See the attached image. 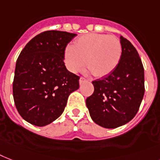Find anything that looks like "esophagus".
I'll return each mask as SVG.
<instances>
[{
	"label": "esophagus",
	"mask_w": 160,
	"mask_h": 160,
	"mask_svg": "<svg viewBox=\"0 0 160 160\" xmlns=\"http://www.w3.org/2000/svg\"><path fill=\"white\" fill-rule=\"evenodd\" d=\"M87 81H88V80H87L86 79H84V77H80V84H84V83L87 82Z\"/></svg>",
	"instance_id": "obj_1"
}]
</instances>
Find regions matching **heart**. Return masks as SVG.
<instances>
[{
  "label": "heart",
  "mask_w": 160,
  "mask_h": 160,
  "mask_svg": "<svg viewBox=\"0 0 160 160\" xmlns=\"http://www.w3.org/2000/svg\"><path fill=\"white\" fill-rule=\"evenodd\" d=\"M122 56V45L118 38L102 33H88L75 40L73 46L64 52V62L73 73L85 66L96 77L112 73L118 67Z\"/></svg>",
  "instance_id": "1"
}]
</instances>
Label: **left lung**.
Here are the masks:
<instances>
[{"mask_svg": "<svg viewBox=\"0 0 160 160\" xmlns=\"http://www.w3.org/2000/svg\"><path fill=\"white\" fill-rule=\"evenodd\" d=\"M122 59L108 76L93 80V94L86 98L92 120L105 128H117L136 116L145 93L144 67L136 49L120 37Z\"/></svg>", "mask_w": 160, "mask_h": 160, "instance_id": "obj_1", "label": "left lung"}]
</instances>
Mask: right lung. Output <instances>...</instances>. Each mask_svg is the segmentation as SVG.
<instances>
[{
  "instance_id": "obj_1",
  "label": "right lung",
  "mask_w": 160,
  "mask_h": 160,
  "mask_svg": "<svg viewBox=\"0 0 160 160\" xmlns=\"http://www.w3.org/2000/svg\"><path fill=\"white\" fill-rule=\"evenodd\" d=\"M76 33L49 30L26 44L16 61L13 97L19 115L38 127L48 125L65 109L80 77L68 71L64 52Z\"/></svg>"
}]
</instances>
